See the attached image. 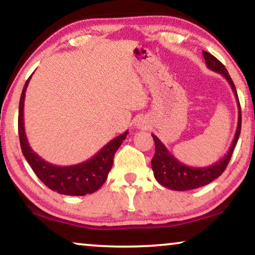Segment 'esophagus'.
I'll return each instance as SVG.
<instances>
[{"label":"esophagus","instance_id":"1","mask_svg":"<svg viewBox=\"0 0 255 255\" xmlns=\"http://www.w3.org/2000/svg\"><path fill=\"white\" fill-rule=\"evenodd\" d=\"M135 126H136L137 128H140V129H145V127H147V126H145V124H144V121L142 120V119H140V120H138L136 124H135Z\"/></svg>","mask_w":255,"mask_h":255}]
</instances>
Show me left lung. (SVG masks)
I'll use <instances>...</instances> for the list:
<instances>
[{
  "label": "left lung",
  "mask_w": 255,
  "mask_h": 255,
  "mask_svg": "<svg viewBox=\"0 0 255 255\" xmlns=\"http://www.w3.org/2000/svg\"><path fill=\"white\" fill-rule=\"evenodd\" d=\"M203 56H204L206 66L210 70L222 74L229 81L234 97L237 99V105H238V125H237L234 138L226 155L223 158H220L218 162H216L215 164L203 168L188 167V165L183 164L168 150L167 147L162 143L161 140L156 135L151 134L155 141V155L151 159V168L152 171H154L156 181L164 188L176 190V191H185V190H192L199 188V186H204L215 181L216 178H218L226 169L227 164H229L231 156H232L237 142H238L240 130H242V111H240L238 94H237L236 86H234L229 72H227L225 66L216 57H213L211 53L203 51Z\"/></svg>",
  "instance_id": "1"
}]
</instances>
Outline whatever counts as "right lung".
<instances>
[{
    "instance_id": "1",
    "label": "right lung",
    "mask_w": 255,
    "mask_h": 255,
    "mask_svg": "<svg viewBox=\"0 0 255 255\" xmlns=\"http://www.w3.org/2000/svg\"><path fill=\"white\" fill-rule=\"evenodd\" d=\"M30 79H31V76L29 77L23 87L18 111L19 143H21L22 152L25 159L32 168L33 172L37 175V177L47 188L60 193V195L85 196L88 193L96 192L107 179L108 172L113 165L115 152L125 138L127 137L128 130L114 137L87 161L74 165H67V167L51 164L32 150L25 135L23 114H24L25 91Z\"/></svg>"
}]
</instances>
